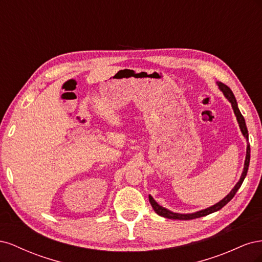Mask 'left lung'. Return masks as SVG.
Here are the masks:
<instances>
[{"instance_id": "8db88e82", "label": "left lung", "mask_w": 262, "mask_h": 262, "mask_svg": "<svg viewBox=\"0 0 262 262\" xmlns=\"http://www.w3.org/2000/svg\"><path fill=\"white\" fill-rule=\"evenodd\" d=\"M219 89L223 92L224 96L228 99V101L231 102L232 104V107H233V110H234V114L236 116V119L237 121H238V124H239V128H241V131L243 133V136L246 138V140L248 141V130H247V126H246V122H245V119L243 117V115L241 114L239 109H238V106H237V101H236V98L234 96L233 92L231 91V89H229L228 86H226L225 84L221 83V82H217L216 83ZM249 162H250V145L248 144L247 145V152H246V160H245V164H244V170H243V173L241 176V179L239 181L237 182V184L235 185V187L232 189V191L229 192L223 200H221L220 202H217L216 204L212 205V207L208 208V209H204V210H201V211H198V212H194V213H189V214H180V213H175V212H171L167 209H165L163 207H161L160 204H158L153 198L152 195H148V200L150 202V205H152V208L154 209V211L158 214V215H161L163 217H166V219H170V220H193V219H198V217H202V216H205V215H209V214L213 213V212H216L219 210H221L222 208L224 207V205H226L229 201H231L234 195L236 194L237 190H238L243 184V181L246 177V175H247V171H248V167H249Z\"/></svg>"}]
</instances>
